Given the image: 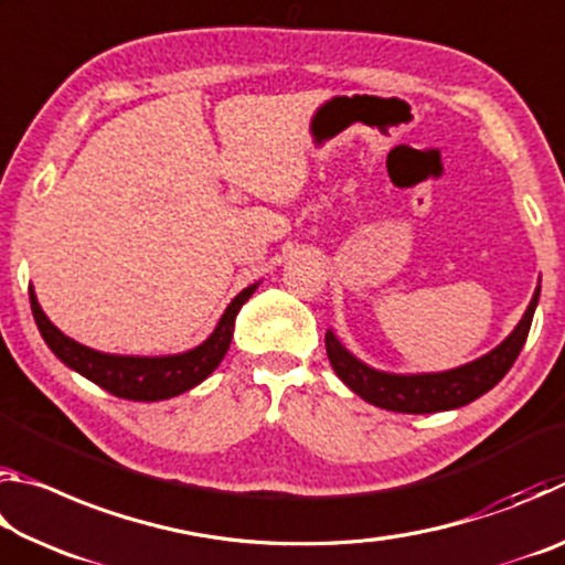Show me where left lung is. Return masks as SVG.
Returning <instances> with one entry per match:
<instances>
[{
  "mask_svg": "<svg viewBox=\"0 0 565 565\" xmlns=\"http://www.w3.org/2000/svg\"><path fill=\"white\" fill-rule=\"evenodd\" d=\"M541 279L535 286L529 309L515 323V329L505 337L499 347L483 356L463 363V366L448 371H428V374H394L363 363L361 359L343 347L337 333L327 331V353L337 376L347 384L353 394L363 401L398 414H436V411H451L471 404L486 391H491L499 381L509 374L513 361L525 343L531 331V321L539 306Z\"/></svg>",
  "mask_w": 565,
  "mask_h": 565,
  "instance_id": "8db88e82",
  "label": "left lung"
}]
</instances>
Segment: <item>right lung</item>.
Segmentation results:
<instances>
[{"label": "right lung", "instance_id": "obj_1", "mask_svg": "<svg viewBox=\"0 0 565 565\" xmlns=\"http://www.w3.org/2000/svg\"><path fill=\"white\" fill-rule=\"evenodd\" d=\"M262 281H256L238 291L232 303L226 306L222 319L214 331L184 353H169V356H121V353H104L97 349L84 347L62 333L42 311L36 294L30 286L32 313L40 329L42 339L52 353L64 366H70L76 374L89 379L92 384L102 386L109 394L129 401H164L171 396L184 394V391L202 384L206 376L222 363L226 356L228 343L234 337V321L242 306L252 299V294L259 289Z\"/></svg>", "mask_w": 565, "mask_h": 565}]
</instances>
